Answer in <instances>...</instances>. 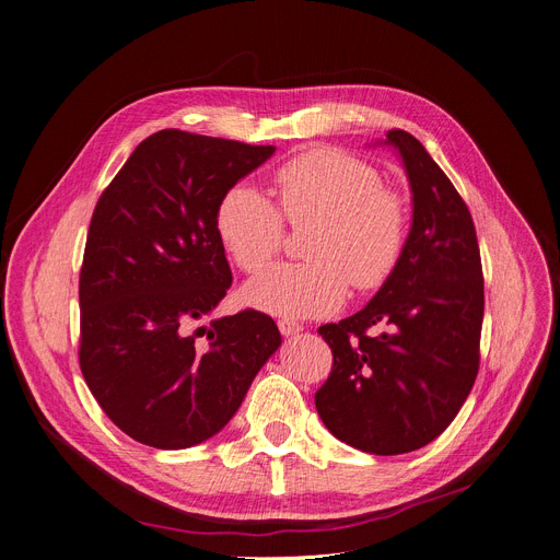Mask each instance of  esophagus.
<instances>
[{
	"mask_svg": "<svg viewBox=\"0 0 560 560\" xmlns=\"http://www.w3.org/2000/svg\"><path fill=\"white\" fill-rule=\"evenodd\" d=\"M279 330L283 337H292V335H299L303 330V326L292 319H279Z\"/></svg>",
	"mask_w": 560,
	"mask_h": 560,
	"instance_id": "esophagus-1",
	"label": "esophagus"
}]
</instances>
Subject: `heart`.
I'll return each mask as SVG.
<instances>
[{"label":"heart","mask_w":560,"mask_h":560,"mask_svg":"<svg viewBox=\"0 0 560 560\" xmlns=\"http://www.w3.org/2000/svg\"><path fill=\"white\" fill-rule=\"evenodd\" d=\"M272 185L290 225H315L303 245L311 261L254 277L245 285L249 306L275 317H322L341 308L348 283L371 290L386 281L404 247L406 210L375 167L339 149H313L281 165ZM281 213L249 185L221 196L217 232L243 272H259L277 257Z\"/></svg>","instance_id":"1"}]
</instances>
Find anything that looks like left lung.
I'll use <instances>...</instances> for the list:
<instances>
[{"mask_svg":"<svg viewBox=\"0 0 560 560\" xmlns=\"http://www.w3.org/2000/svg\"><path fill=\"white\" fill-rule=\"evenodd\" d=\"M375 144L393 147L404 165L411 230L366 306L317 330L332 371L315 406L337 440L399 455L435 440L474 388L485 283L471 214L424 144L401 129Z\"/></svg>","mask_w":560,"mask_h":560,"instance_id":"8db88e82","label":"left lung"}]
</instances>
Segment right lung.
Segmentation results:
<instances>
[{
	"instance_id": "right-lung-1",
	"label": "right lung",
	"mask_w": 560,
	"mask_h": 560,
	"mask_svg": "<svg viewBox=\"0 0 560 560\" xmlns=\"http://www.w3.org/2000/svg\"><path fill=\"white\" fill-rule=\"evenodd\" d=\"M272 154L275 144L163 129L97 200L80 272V369L136 442L174 451L210 440L281 346L259 311L212 319L232 285L219 200Z\"/></svg>"
}]
</instances>
